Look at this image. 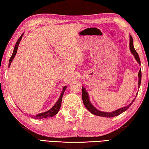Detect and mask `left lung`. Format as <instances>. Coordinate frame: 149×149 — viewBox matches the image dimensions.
<instances>
[{
  "label": "left lung",
  "instance_id": "8db88e82",
  "mask_svg": "<svg viewBox=\"0 0 149 149\" xmlns=\"http://www.w3.org/2000/svg\"><path fill=\"white\" fill-rule=\"evenodd\" d=\"M130 51L133 55L135 57L136 60L139 64H141V61H140V58H139V54L137 53L136 51L134 49V46H133V40H132V38L131 36H130ZM139 88L140 87L141 85V70H139ZM82 101H83V103L84 104V106L86 109H87L89 111L91 112V113L95 114V115H97V116H104V117H114V116H118L120 114L123 113V112H125V111L129 108V107L131 106V104H132V102H134V99L132 100L131 103H130L129 105H128L127 107H123V108H120L119 109L116 110V111H114L113 112H111V113H107V112H102L97 110L96 108H95V107L92 105L91 102H90L88 98V95L87 92H86L85 88H84L83 86L82 88Z\"/></svg>",
  "mask_w": 149,
  "mask_h": 149
}]
</instances>
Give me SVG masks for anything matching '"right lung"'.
I'll use <instances>...</instances> for the list:
<instances>
[{
    "instance_id": "1",
    "label": "right lung",
    "mask_w": 149,
    "mask_h": 149,
    "mask_svg": "<svg viewBox=\"0 0 149 149\" xmlns=\"http://www.w3.org/2000/svg\"><path fill=\"white\" fill-rule=\"evenodd\" d=\"M23 35H22L21 36H20L19 39L17 41V42H16V45H15V47L14 48V51L13 52V54L12 56H11L10 60H9V64H8V67H10V65L11 64V62L13 61V60L15 58V56L16 55V54H17V49H18V47H19V42L20 40H21L22 38V36ZM67 88V86H64L63 87V92L61 94V96L60 97H59L58 100H57V102L55 103V104L54 105L53 107H52V108L49 110V111H46L45 113H40V114H38L36 116H34V115H32L31 117L33 118H36V119H37V118H49V117H52V116H53L58 113V112L59 111V109L61 108V102H62V98H63V94L64 92H65V90Z\"/></svg>"
}]
</instances>
